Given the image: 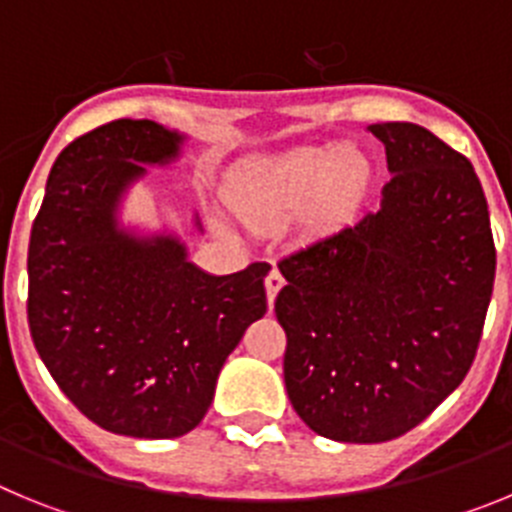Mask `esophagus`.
<instances>
[{
    "label": "esophagus",
    "instance_id": "34e87169",
    "mask_svg": "<svg viewBox=\"0 0 512 512\" xmlns=\"http://www.w3.org/2000/svg\"><path fill=\"white\" fill-rule=\"evenodd\" d=\"M266 300H269V305H274V300H277V292L284 287V277L282 271L279 269H271L269 274H266Z\"/></svg>",
    "mask_w": 512,
    "mask_h": 512
}]
</instances>
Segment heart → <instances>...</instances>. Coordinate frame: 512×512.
Masks as SVG:
<instances>
[{
    "instance_id": "b5f03b06",
    "label": "heart",
    "mask_w": 512,
    "mask_h": 512,
    "mask_svg": "<svg viewBox=\"0 0 512 512\" xmlns=\"http://www.w3.org/2000/svg\"><path fill=\"white\" fill-rule=\"evenodd\" d=\"M361 179L364 164L354 153L297 148L253 166L246 182L230 192V207L248 228H279L315 200L323 212L338 210L359 189Z\"/></svg>"
}]
</instances>
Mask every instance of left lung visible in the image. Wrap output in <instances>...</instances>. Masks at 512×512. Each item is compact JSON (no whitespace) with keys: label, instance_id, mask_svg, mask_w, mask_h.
Masks as SVG:
<instances>
[{"label":"left lung","instance_id":"left-lung-1","mask_svg":"<svg viewBox=\"0 0 512 512\" xmlns=\"http://www.w3.org/2000/svg\"><path fill=\"white\" fill-rule=\"evenodd\" d=\"M392 179L382 207L279 261L284 384L318 436L382 443L467 377L495 284L474 166L413 122L369 125Z\"/></svg>","mask_w":512,"mask_h":512}]
</instances>
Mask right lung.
<instances>
[{"mask_svg":"<svg viewBox=\"0 0 512 512\" xmlns=\"http://www.w3.org/2000/svg\"><path fill=\"white\" fill-rule=\"evenodd\" d=\"M182 135L115 120L53 164L27 251V323L61 392L92 423L133 438L200 425L248 325L266 312L269 264L212 277L171 235L117 228V202L143 164H169Z\"/></svg>","mask_w":512,"mask_h":512,"instance_id":"right-lung-1","label":"right lung"}]
</instances>
